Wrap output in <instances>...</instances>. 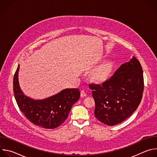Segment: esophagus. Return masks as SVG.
Here are the masks:
<instances>
[{
  "mask_svg": "<svg viewBox=\"0 0 157 157\" xmlns=\"http://www.w3.org/2000/svg\"><path fill=\"white\" fill-rule=\"evenodd\" d=\"M87 95H86V92L84 91V90H82L81 91V98H84V97H86Z\"/></svg>",
  "mask_w": 157,
  "mask_h": 157,
  "instance_id": "34e87169",
  "label": "esophagus"
}]
</instances>
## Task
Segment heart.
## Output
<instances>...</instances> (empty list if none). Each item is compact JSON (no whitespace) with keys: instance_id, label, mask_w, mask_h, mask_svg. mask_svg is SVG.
Listing matches in <instances>:
<instances>
[{"instance_id":"obj_1","label":"heart","mask_w":157,"mask_h":157,"mask_svg":"<svg viewBox=\"0 0 157 157\" xmlns=\"http://www.w3.org/2000/svg\"><path fill=\"white\" fill-rule=\"evenodd\" d=\"M113 70V65L112 63L108 62L104 63L94 71V77L98 81H105L110 76Z\"/></svg>"}]
</instances>
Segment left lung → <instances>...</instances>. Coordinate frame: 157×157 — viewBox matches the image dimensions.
<instances>
[{"label": "left lung", "mask_w": 157, "mask_h": 157, "mask_svg": "<svg viewBox=\"0 0 157 157\" xmlns=\"http://www.w3.org/2000/svg\"><path fill=\"white\" fill-rule=\"evenodd\" d=\"M91 86L95 117L107 125L119 124L136 110L142 100L144 85L141 64L133 56L109 80Z\"/></svg>", "instance_id": "obj_1"}]
</instances>
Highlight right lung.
Returning a JSON list of instances; mask_svg holds the SVG:
<instances>
[{
    "label": "right lung",
    "mask_w": 157,
    "mask_h": 157,
    "mask_svg": "<svg viewBox=\"0 0 157 157\" xmlns=\"http://www.w3.org/2000/svg\"><path fill=\"white\" fill-rule=\"evenodd\" d=\"M18 64L13 77L14 96L18 107L33 124L47 129L59 127L68 117L73 105L79 99L78 89H64L43 99H33L22 92L19 86Z\"/></svg>",
    "instance_id": "right-lung-1"
}]
</instances>
